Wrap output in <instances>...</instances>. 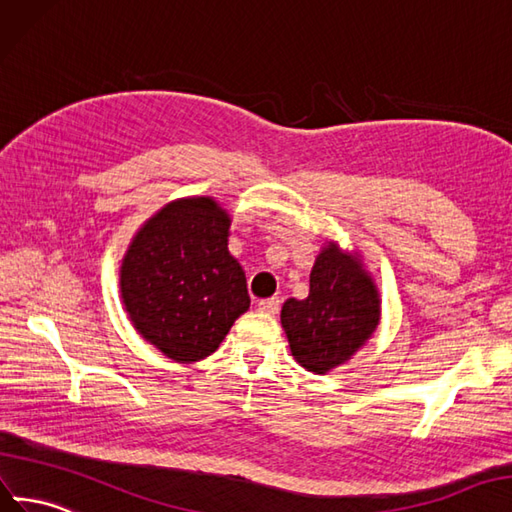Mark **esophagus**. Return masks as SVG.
Returning a JSON list of instances; mask_svg holds the SVG:
<instances>
[{"label": "esophagus", "mask_w": 512, "mask_h": 512, "mask_svg": "<svg viewBox=\"0 0 512 512\" xmlns=\"http://www.w3.org/2000/svg\"><path fill=\"white\" fill-rule=\"evenodd\" d=\"M259 311L266 313V315H276L279 313V306H281V300L279 298H266V300H259Z\"/></svg>", "instance_id": "34e87169"}]
</instances>
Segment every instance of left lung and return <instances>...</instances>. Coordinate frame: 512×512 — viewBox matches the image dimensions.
Returning a JSON list of instances; mask_svg holds the SVG:
<instances>
[{"instance_id": "8db88e82", "label": "left lung", "mask_w": 512, "mask_h": 512, "mask_svg": "<svg viewBox=\"0 0 512 512\" xmlns=\"http://www.w3.org/2000/svg\"><path fill=\"white\" fill-rule=\"evenodd\" d=\"M382 319V298L358 248L343 251L326 240L311 268L309 296L289 298L281 309V326L291 356L315 375L352 360L369 343Z\"/></svg>"}]
</instances>
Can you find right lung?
Segmentation results:
<instances>
[{"label": "right lung", "instance_id": "right-lung-1", "mask_svg": "<svg viewBox=\"0 0 512 512\" xmlns=\"http://www.w3.org/2000/svg\"><path fill=\"white\" fill-rule=\"evenodd\" d=\"M229 229L231 214L214 197L173 199L137 229L122 257L130 324L175 362L214 354L251 306Z\"/></svg>", "mask_w": 512, "mask_h": 512}]
</instances>
